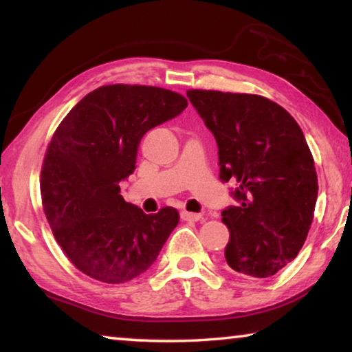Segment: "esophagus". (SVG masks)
<instances>
[{
    "label": "esophagus",
    "mask_w": 352,
    "mask_h": 352,
    "mask_svg": "<svg viewBox=\"0 0 352 352\" xmlns=\"http://www.w3.org/2000/svg\"><path fill=\"white\" fill-rule=\"evenodd\" d=\"M182 219L183 220H192V222H197V220L201 219V214H195V212H189V211H182Z\"/></svg>",
    "instance_id": "1"
}]
</instances>
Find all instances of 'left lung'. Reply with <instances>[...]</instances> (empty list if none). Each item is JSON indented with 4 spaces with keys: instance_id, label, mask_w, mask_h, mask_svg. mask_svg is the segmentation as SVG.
<instances>
[{
    "instance_id": "left-lung-1",
    "label": "left lung",
    "mask_w": 352,
    "mask_h": 352,
    "mask_svg": "<svg viewBox=\"0 0 352 352\" xmlns=\"http://www.w3.org/2000/svg\"><path fill=\"white\" fill-rule=\"evenodd\" d=\"M219 147L220 180L237 183V206L222 211L230 230L225 259L254 278L296 258L318 195L314 157L287 110L259 94L188 90Z\"/></svg>"
}]
</instances>
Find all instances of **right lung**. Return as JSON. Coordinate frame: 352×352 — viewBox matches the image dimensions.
Masks as SVG:
<instances>
[{
	"label": "right lung",
	"instance_id": "obj_1",
	"mask_svg": "<svg viewBox=\"0 0 352 352\" xmlns=\"http://www.w3.org/2000/svg\"><path fill=\"white\" fill-rule=\"evenodd\" d=\"M180 93L115 83L88 93L58 124L41 166V204L77 270L121 284L144 273L178 225L172 206L144 214L119 194L147 130L186 109Z\"/></svg>",
	"mask_w": 352,
	"mask_h": 352
}]
</instances>
